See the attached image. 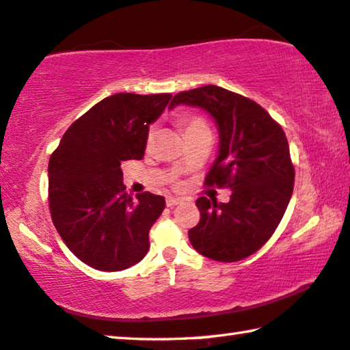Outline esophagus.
Returning <instances> with one entry per match:
<instances>
[{"label":"esophagus","instance_id":"obj_1","mask_svg":"<svg viewBox=\"0 0 350 350\" xmlns=\"http://www.w3.org/2000/svg\"><path fill=\"white\" fill-rule=\"evenodd\" d=\"M181 202L183 200H181V198H178V197H167V200H165V203H167L169 208L178 205V203H181Z\"/></svg>","mask_w":350,"mask_h":350}]
</instances>
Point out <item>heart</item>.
I'll return each instance as SVG.
<instances>
[{
    "instance_id": "heart-1",
    "label": "heart",
    "mask_w": 350,
    "mask_h": 350,
    "mask_svg": "<svg viewBox=\"0 0 350 350\" xmlns=\"http://www.w3.org/2000/svg\"><path fill=\"white\" fill-rule=\"evenodd\" d=\"M183 126H185V131L186 134L193 133V131H198V130H206V123L203 122L200 117L197 116H187L183 119ZM153 137H154V128L148 131V136H147V144L150 145L153 142Z\"/></svg>"
}]
</instances>
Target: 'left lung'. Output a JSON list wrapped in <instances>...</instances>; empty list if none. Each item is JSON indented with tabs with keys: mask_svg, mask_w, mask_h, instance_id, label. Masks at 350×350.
<instances>
[{
	"mask_svg": "<svg viewBox=\"0 0 350 350\" xmlns=\"http://www.w3.org/2000/svg\"><path fill=\"white\" fill-rule=\"evenodd\" d=\"M178 105L200 107L213 117L219 150L205 183L231 189L228 203L198 198L200 222L189 230L191 244L214 261L244 260L267 243L291 200L288 139L260 105L219 85L176 94L169 107Z\"/></svg>",
	"mask_w": 350,
	"mask_h": 350,
	"instance_id": "left-lung-1",
	"label": "left lung"
}]
</instances>
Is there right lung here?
I'll use <instances>...</instances> for the list:
<instances>
[{"mask_svg":"<svg viewBox=\"0 0 350 350\" xmlns=\"http://www.w3.org/2000/svg\"><path fill=\"white\" fill-rule=\"evenodd\" d=\"M170 94H116L70 125L48 163L53 224L75 256L116 272L147 255L148 231L165 208L163 196L125 192L122 163L142 159L150 125Z\"/></svg>","mask_w":350,"mask_h":350,"instance_id":"add662e5","label":"right lung"}]
</instances>
